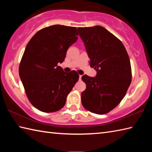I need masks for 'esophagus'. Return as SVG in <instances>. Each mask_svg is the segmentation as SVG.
I'll return each instance as SVG.
<instances>
[{
    "mask_svg": "<svg viewBox=\"0 0 152 152\" xmlns=\"http://www.w3.org/2000/svg\"><path fill=\"white\" fill-rule=\"evenodd\" d=\"M82 75H80V76H79V78H80V80H81V79H82Z\"/></svg>",
    "mask_w": 152,
    "mask_h": 152,
    "instance_id": "1",
    "label": "esophagus"
}]
</instances>
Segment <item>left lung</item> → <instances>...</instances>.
<instances>
[{
  "mask_svg": "<svg viewBox=\"0 0 152 152\" xmlns=\"http://www.w3.org/2000/svg\"><path fill=\"white\" fill-rule=\"evenodd\" d=\"M95 77L86 74L82 79L86 89L82 93V104L96 114H104L124 99L131 82L129 57L124 44L114 34L99 25L78 27Z\"/></svg>",
  "mask_w": 152,
  "mask_h": 152,
  "instance_id": "8db88e82",
  "label": "left lung"
}]
</instances>
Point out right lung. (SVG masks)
I'll return each mask as SVG.
<instances>
[{
  "instance_id": "1",
  "label": "right lung",
  "mask_w": 152,
  "mask_h": 152,
  "mask_svg": "<svg viewBox=\"0 0 152 152\" xmlns=\"http://www.w3.org/2000/svg\"><path fill=\"white\" fill-rule=\"evenodd\" d=\"M77 36L76 27L51 25L38 31L25 48L19 76L30 102L42 112H54L62 108L78 82L76 71L64 72L57 65L63 62Z\"/></svg>"
}]
</instances>
